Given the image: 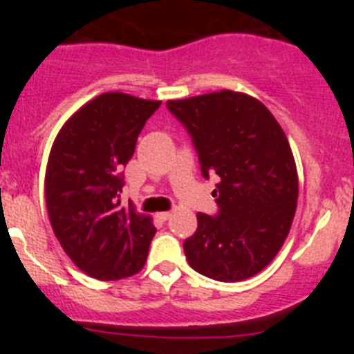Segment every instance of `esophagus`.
I'll return each mask as SVG.
<instances>
[{"instance_id":"34e87169","label":"esophagus","mask_w":354,"mask_h":354,"mask_svg":"<svg viewBox=\"0 0 354 354\" xmlns=\"http://www.w3.org/2000/svg\"><path fill=\"white\" fill-rule=\"evenodd\" d=\"M156 216H158V220H161V221H167L168 218H170V216H171V212H170V211L158 212V214H156Z\"/></svg>"}]
</instances>
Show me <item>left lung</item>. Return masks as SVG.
<instances>
[{
    "label": "left lung",
    "mask_w": 354,
    "mask_h": 354,
    "mask_svg": "<svg viewBox=\"0 0 354 354\" xmlns=\"http://www.w3.org/2000/svg\"><path fill=\"white\" fill-rule=\"evenodd\" d=\"M192 134L204 177L218 175L220 212L196 214L184 241L193 270L218 282L261 273L289 236L298 202V170L286 133L259 99L220 90L168 101Z\"/></svg>",
    "instance_id": "left-lung-1"
}]
</instances>
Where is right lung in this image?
Listing matches in <instances>:
<instances>
[{
    "label": "right lung",
    "instance_id": "add662e5",
    "mask_svg": "<svg viewBox=\"0 0 354 354\" xmlns=\"http://www.w3.org/2000/svg\"><path fill=\"white\" fill-rule=\"evenodd\" d=\"M161 101L122 92L93 97L56 134L46 168V205L56 239L88 277H133L147 262L152 218L120 204L122 170Z\"/></svg>",
    "mask_w": 354,
    "mask_h": 354
}]
</instances>
